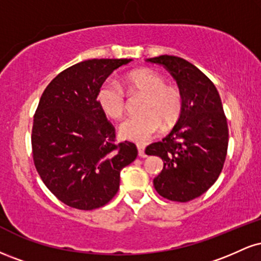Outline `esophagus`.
<instances>
[{
  "instance_id": "1",
  "label": "esophagus",
  "mask_w": 261,
  "mask_h": 261,
  "mask_svg": "<svg viewBox=\"0 0 261 261\" xmlns=\"http://www.w3.org/2000/svg\"><path fill=\"white\" fill-rule=\"evenodd\" d=\"M137 149H139V155H140V157H146L145 147H143V146L137 145Z\"/></svg>"
}]
</instances>
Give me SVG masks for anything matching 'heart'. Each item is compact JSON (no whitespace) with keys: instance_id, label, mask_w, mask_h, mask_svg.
Masks as SVG:
<instances>
[{"instance_id":"b5f03b06","label":"heart","mask_w":261,"mask_h":261,"mask_svg":"<svg viewBox=\"0 0 261 261\" xmlns=\"http://www.w3.org/2000/svg\"><path fill=\"white\" fill-rule=\"evenodd\" d=\"M124 83L130 91L145 95L140 112L119 127L122 139L146 143L162 130L170 127L180 118L182 95L176 86L167 85L166 79L151 68H140L126 74ZM98 104L107 116L120 119L126 110V98L121 87L114 81H106L97 94Z\"/></svg>"}]
</instances>
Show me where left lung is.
I'll return each instance as SVG.
<instances>
[{"mask_svg": "<svg viewBox=\"0 0 261 261\" xmlns=\"http://www.w3.org/2000/svg\"><path fill=\"white\" fill-rule=\"evenodd\" d=\"M147 61L167 68L182 95V112L173 130L146 148V154L163 161L154 189L172 201H190L207 191L222 172L228 147L222 101L211 80L187 60L161 55Z\"/></svg>", "mask_w": 261, "mask_h": 261, "instance_id": "1", "label": "left lung"}]
</instances>
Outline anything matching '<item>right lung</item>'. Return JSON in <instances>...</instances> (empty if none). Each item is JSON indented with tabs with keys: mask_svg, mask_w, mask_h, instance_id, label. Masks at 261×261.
I'll list each match as a JSON object with an SVG mask.
<instances>
[{
	"mask_svg": "<svg viewBox=\"0 0 261 261\" xmlns=\"http://www.w3.org/2000/svg\"><path fill=\"white\" fill-rule=\"evenodd\" d=\"M131 59H92L66 68L45 88L32 130L33 160L60 201L101 207L115 196L120 172L137 157L133 142L115 145V128L98 104V89Z\"/></svg>",
	"mask_w": 261,
	"mask_h": 261,
	"instance_id": "1",
	"label": "right lung"
}]
</instances>
